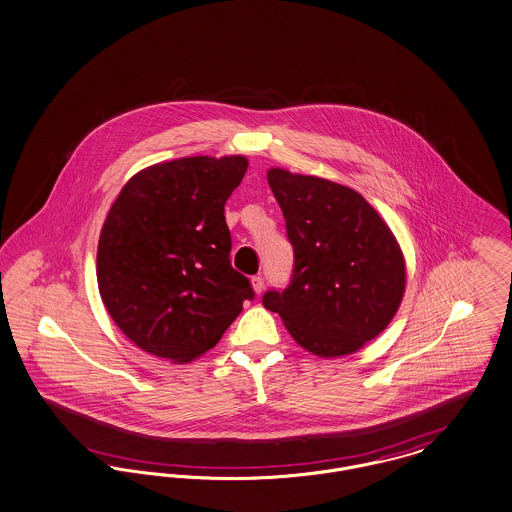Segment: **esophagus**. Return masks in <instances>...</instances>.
<instances>
[{
	"label": "esophagus",
	"mask_w": 512,
	"mask_h": 512,
	"mask_svg": "<svg viewBox=\"0 0 512 512\" xmlns=\"http://www.w3.org/2000/svg\"><path fill=\"white\" fill-rule=\"evenodd\" d=\"M264 285H266V283H264V277H260V275H254V277H252V287H254V291H256L258 295L264 291Z\"/></svg>",
	"instance_id": "34e87169"
}]
</instances>
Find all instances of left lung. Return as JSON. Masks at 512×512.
I'll use <instances>...</instances> for the list:
<instances>
[{
  "instance_id": "8db88e82",
  "label": "left lung",
  "mask_w": 512,
  "mask_h": 512,
  "mask_svg": "<svg viewBox=\"0 0 512 512\" xmlns=\"http://www.w3.org/2000/svg\"><path fill=\"white\" fill-rule=\"evenodd\" d=\"M293 246L285 289L262 303L289 334L320 357L361 349L394 318L406 289V264L388 225L355 190L326 178L268 171Z\"/></svg>"
}]
</instances>
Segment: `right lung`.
Masks as SVG:
<instances>
[{"label": "right lung", "mask_w": 512, "mask_h": 512, "mask_svg": "<svg viewBox=\"0 0 512 512\" xmlns=\"http://www.w3.org/2000/svg\"><path fill=\"white\" fill-rule=\"evenodd\" d=\"M248 169L233 157H184L137 172L104 221L97 279L116 326L143 351L188 363L215 347L244 301L231 266L225 204Z\"/></svg>", "instance_id": "right-lung-1"}]
</instances>
